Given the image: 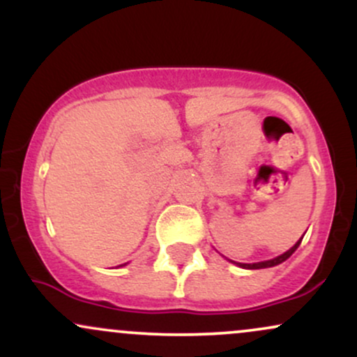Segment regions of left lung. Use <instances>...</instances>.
<instances>
[{
  "label": "left lung",
  "mask_w": 357,
  "mask_h": 357,
  "mask_svg": "<svg viewBox=\"0 0 357 357\" xmlns=\"http://www.w3.org/2000/svg\"><path fill=\"white\" fill-rule=\"evenodd\" d=\"M302 238H304V236H302ZM302 238L298 240L297 243L294 245L292 248H290V250H287V252H285V253H282L280 257H277V258H272V260H267V261H258V264H236V265H240V267H243V268H268V267H275V265L282 264V261H285L287 258H289L290 255H292L294 252H296L298 245H301Z\"/></svg>",
  "instance_id": "8db88e82"
}]
</instances>
